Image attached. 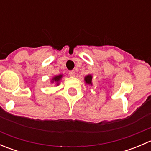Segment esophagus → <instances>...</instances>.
Returning <instances> with one entry per match:
<instances>
[{
    "instance_id": "esophagus-1",
    "label": "esophagus",
    "mask_w": 151,
    "mask_h": 151,
    "mask_svg": "<svg viewBox=\"0 0 151 151\" xmlns=\"http://www.w3.org/2000/svg\"><path fill=\"white\" fill-rule=\"evenodd\" d=\"M68 74H69L70 77H74L75 76V72L74 71H70L68 72Z\"/></svg>"
}]
</instances>
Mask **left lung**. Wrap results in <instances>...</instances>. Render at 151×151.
<instances>
[{
    "instance_id": "obj_1",
    "label": "left lung",
    "mask_w": 151,
    "mask_h": 151,
    "mask_svg": "<svg viewBox=\"0 0 151 151\" xmlns=\"http://www.w3.org/2000/svg\"><path fill=\"white\" fill-rule=\"evenodd\" d=\"M92 79H93V77H92V75H91V74H88V75L85 76V79H84L85 84L92 85H93V83H92Z\"/></svg>"
}]
</instances>
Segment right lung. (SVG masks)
I'll return each instance as SVG.
<instances>
[{
	"label": "right lung",
	"mask_w": 151,
	"mask_h": 151,
	"mask_svg": "<svg viewBox=\"0 0 151 151\" xmlns=\"http://www.w3.org/2000/svg\"><path fill=\"white\" fill-rule=\"evenodd\" d=\"M62 77H63V74H59V75L55 76L51 80V83H56V85L58 86V85L60 84V81L62 79Z\"/></svg>",
	"instance_id": "add662e5"
}]
</instances>
